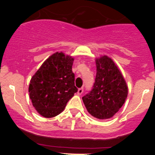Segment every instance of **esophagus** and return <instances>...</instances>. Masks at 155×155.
I'll return each mask as SVG.
<instances>
[{
    "mask_svg": "<svg viewBox=\"0 0 155 155\" xmlns=\"http://www.w3.org/2000/svg\"><path fill=\"white\" fill-rule=\"evenodd\" d=\"M83 93V87H80L78 89V94H82Z\"/></svg>",
    "mask_w": 155,
    "mask_h": 155,
    "instance_id": "obj_1",
    "label": "esophagus"
}]
</instances>
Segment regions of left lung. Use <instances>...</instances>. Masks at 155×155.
Masks as SVG:
<instances>
[{
	"mask_svg": "<svg viewBox=\"0 0 155 155\" xmlns=\"http://www.w3.org/2000/svg\"><path fill=\"white\" fill-rule=\"evenodd\" d=\"M97 74L92 89L82 101L87 112L99 119L113 116L127 97L125 80L113 61L107 56L96 60Z\"/></svg>",
	"mask_w": 155,
	"mask_h": 155,
	"instance_id": "1",
	"label": "left lung"
}]
</instances>
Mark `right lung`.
<instances>
[{"instance_id":"obj_1","label":"right lung","mask_w":155,"mask_h":155,"mask_svg":"<svg viewBox=\"0 0 155 155\" xmlns=\"http://www.w3.org/2000/svg\"><path fill=\"white\" fill-rule=\"evenodd\" d=\"M73 58L56 52L42 64L31 78L29 94L33 106L45 118H52L64 109L78 91L72 71Z\"/></svg>"}]
</instances>
